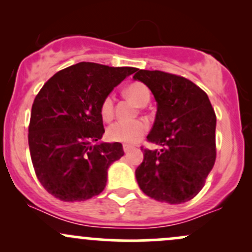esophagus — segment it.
<instances>
[{
  "mask_svg": "<svg viewBox=\"0 0 252 252\" xmlns=\"http://www.w3.org/2000/svg\"><path fill=\"white\" fill-rule=\"evenodd\" d=\"M132 147L131 146H129V144H123V150H124V153H128L130 149H131Z\"/></svg>",
  "mask_w": 252,
  "mask_h": 252,
  "instance_id": "esophagus-1",
  "label": "esophagus"
}]
</instances>
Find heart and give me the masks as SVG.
<instances>
[{"instance_id": "heart-1", "label": "heart", "mask_w": 252, "mask_h": 252, "mask_svg": "<svg viewBox=\"0 0 252 252\" xmlns=\"http://www.w3.org/2000/svg\"><path fill=\"white\" fill-rule=\"evenodd\" d=\"M126 96L131 98L140 106H144L150 100V91L146 84L135 82L128 85L126 89ZM100 116L103 120L110 121L114 116V97L112 94H106L103 98L99 106ZM148 126L143 121H117L112 123L106 129V136L112 142L135 143L143 137L147 132Z\"/></svg>"}]
</instances>
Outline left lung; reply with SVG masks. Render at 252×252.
I'll use <instances>...</instances> for the list:
<instances>
[{"label": "left lung", "instance_id": "1", "mask_svg": "<svg viewBox=\"0 0 252 252\" xmlns=\"http://www.w3.org/2000/svg\"><path fill=\"white\" fill-rule=\"evenodd\" d=\"M158 102L148 142L135 174L144 194L161 202L181 204L200 192L216 161L217 117L206 92L186 78L162 71L137 70Z\"/></svg>", "mask_w": 252, "mask_h": 252}]
</instances>
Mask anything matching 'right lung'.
<instances>
[{"instance_id": "add662e5", "label": "right lung", "mask_w": 252, "mask_h": 252, "mask_svg": "<svg viewBox=\"0 0 252 252\" xmlns=\"http://www.w3.org/2000/svg\"><path fill=\"white\" fill-rule=\"evenodd\" d=\"M135 67L79 63L57 72L32 105L28 144L37 180L63 201H84L105 189L122 144L92 142L104 134L99 106Z\"/></svg>"}]
</instances>
